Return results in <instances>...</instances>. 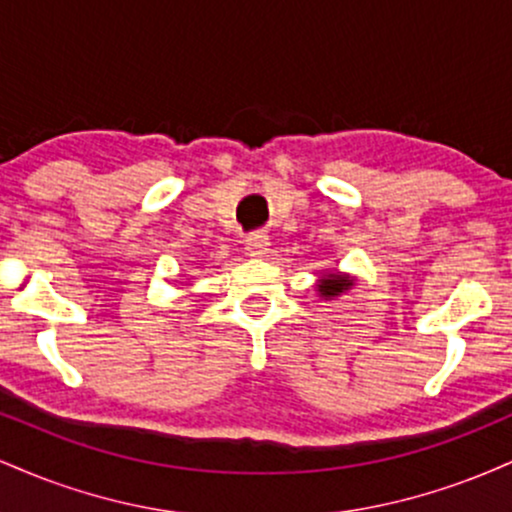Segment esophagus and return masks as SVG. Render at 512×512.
I'll use <instances>...</instances> for the list:
<instances>
[{"label":"esophagus","instance_id":"34e87169","mask_svg":"<svg viewBox=\"0 0 512 512\" xmlns=\"http://www.w3.org/2000/svg\"><path fill=\"white\" fill-rule=\"evenodd\" d=\"M269 248V238L264 236V233H250L248 238H245V250H248V255L252 257H262L264 252Z\"/></svg>","mask_w":512,"mask_h":512}]
</instances>
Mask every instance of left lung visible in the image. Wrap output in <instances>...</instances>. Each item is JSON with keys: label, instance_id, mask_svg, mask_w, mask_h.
<instances>
[{"label": "left lung", "instance_id": "obj_1", "mask_svg": "<svg viewBox=\"0 0 512 512\" xmlns=\"http://www.w3.org/2000/svg\"><path fill=\"white\" fill-rule=\"evenodd\" d=\"M349 286H351L349 276H334V274H330V276H327V279L320 281V286H317V289H320L322 296H339V293L349 289Z\"/></svg>", "mask_w": 512, "mask_h": 512}]
</instances>
